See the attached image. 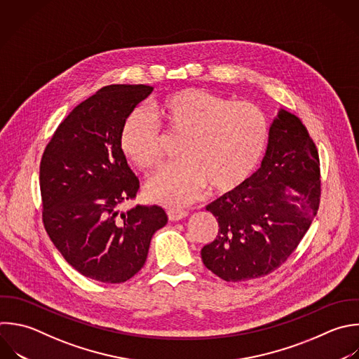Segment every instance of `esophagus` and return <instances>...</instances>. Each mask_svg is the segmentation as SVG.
<instances>
[{
  "label": "esophagus",
  "instance_id": "1",
  "mask_svg": "<svg viewBox=\"0 0 359 359\" xmlns=\"http://www.w3.org/2000/svg\"><path fill=\"white\" fill-rule=\"evenodd\" d=\"M167 215H168V219L170 220H181L182 217L187 216V210L181 209V208H175V206H171V208H167Z\"/></svg>",
  "mask_w": 359,
  "mask_h": 359
}]
</instances>
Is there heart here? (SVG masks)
<instances>
[{"label": "heart", "mask_w": 359, "mask_h": 359, "mask_svg": "<svg viewBox=\"0 0 359 359\" xmlns=\"http://www.w3.org/2000/svg\"><path fill=\"white\" fill-rule=\"evenodd\" d=\"M154 111L167 133L182 137L180 161L167 165L147 184L151 199L188 203L210 187L230 192L261 163L269 137L265 114L250 102L187 87L164 95ZM165 136L142 109L132 111L121 129V147L139 168L150 171L164 158Z\"/></svg>", "instance_id": "heart-1"}]
</instances>
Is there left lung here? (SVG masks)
Masks as SVG:
<instances>
[{
  "mask_svg": "<svg viewBox=\"0 0 359 359\" xmlns=\"http://www.w3.org/2000/svg\"><path fill=\"white\" fill-rule=\"evenodd\" d=\"M320 160L302 121L280 109L259 170L206 206L219 223L202 261L226 282L259 278L296 250L317 215Z\"/></svg>",
  "mask_w": 359,
  "mask_h": 359,
  "instance_id": "left-lung-1",
  "label": "left lung"
}]
</instances>
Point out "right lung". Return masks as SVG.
<instances>
[{
  "label": "right lung",
  "mask_w": 359,
  "mask_h": 359,
  "mask_svg": "<svg viewBox=\"0 0 359 359\" xmlns=\"http://www.w3.org/2000/svg\"><path fill=\"white\" fill-rule=\"evenodd\" d=\"M151 91L143 84L101 88L59 125L41 160L45 229L76 271L100 282L135 276L153 234L168 220L156 205L119 210L140 188L122 151L121 129Z\"/></svg>",
  "instance_id": "right-lung-1"
}]
</instances>
